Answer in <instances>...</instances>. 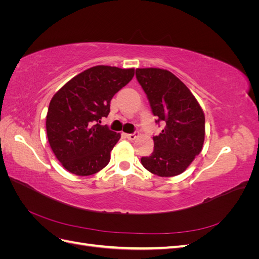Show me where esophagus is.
Masks as SVG:
<instances>
[{
    "label": "esophagus",
    "instance_id": "1",
    "mask_svg": "<svg viewBox=\"0 0 259 259\" xmlns=\"http://www.w3.org/2000/svg\"><path fill=\"white\" fill-rule=\"evenodd\" d=\"M126 137L130 139V140H134L138 137V134L135 132V133H132V134H126Z\"/></svg>",
    "mask_w": 259,
    "mask_h": 259
}]
</instances>
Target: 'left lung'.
I'll use <instances>...</instances> for the list:
<instances>
[{
    "label": "left lung",
    "instance_id": "8db88e82",
    "mask_svg": "<svg viewBox=\"0 0 259 259\" xmlns=\"http://www.w3.org/2000/svg\"><path fill=\"white\" fill-rule=\"evenodd\" d=\"M136 77L158 117L155 123L165 124L160 134L153 136V152L143 156V166L160 177L182 174L202 150L204 112L190 90L167 70L136 69Z\"/></svg>",
    "mask_w": 259,
    "mask_h": 259
}]
</instances>
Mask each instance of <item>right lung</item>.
<instances>
[{"label":"right lung","instance_id":"obj_1","mask_svg":"<svg viewBox=\"0 0 259 259\" xmlns=\"http://www.w3.org/2000/svg\"><path fill=\"white\" fill-rule=\"evenodd\" d=\"M134 69L92 67L67 82L53 96L46 133L54 154L70 173L90 176L110 161L120 133L100 125L110 112V101L134 76Z\"/></svg>","mask_w":259,"mask_h":259}]
</instances>
